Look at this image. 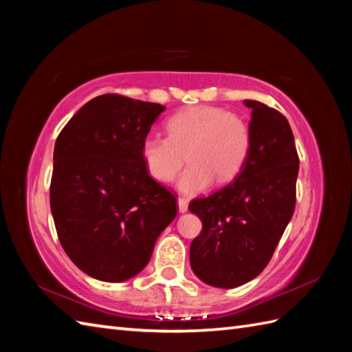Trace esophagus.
Segmentation results:
<instances>
[{
  "label": "esophagus",
  "instance_id": "34e87169",
  "mask_svg": "<svg viewBox=\"0 0 352 352\" xmlns=\"http://www.w3.org/2000/svg\"><path fill=\"white\" fill-rule=\"evenodd\" d=\"M177 206H178V212H180V213H186V212H188L189 203H188V199L178 198V199H177Z\"/></svg>",
  "mask_w": 352,
  "mask_h": 352
}]
</instances>
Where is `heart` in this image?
<instances>
[{"instance_id":"obj_1","label":"heart","mask_w":352,"mask_h":352,"mask_svg":"<svg viewBox=\"0 0 352 352\" xmlns=\"http://www.w3.org/2000/svg\"><path fill=\"white\" fill-rule=\"evenodd\" d=\"M168 138L146 136L140 155L149 175L168 183L186 159L190 163L177 188L183 193L203 192L216 178L227 183L234 178L250 151V129L241 118L212 106H193L177 111L166 122Z\"/></svg>"}]
</instances>
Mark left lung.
I'll list each match as a JSON object with an SVG mask.
<instances>
[{"label":"left lung","instance_id":"left-lung-1","mask_svg":"<svg viewBox=\"0 0 352 352\" xmlns=\"http://www.w3.org/2000/svg\"><path fill=\"white\" fill-rule=\"evenodd\" d=\"M243 104L251 109L243 168L226 188L189 204L203 222L190 243L192 271L221 289L242 286L263 271L296 201L300 159L287 119L260 101Z\"/></svg>","mask_w":352,"mask_h":352}]
</instances>
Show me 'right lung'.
<instances>
[{
	"mask_svg": "<svg viewBox=\"0 0 352 352\" xmlns=\"http://www.w3.org/2000/svg\"><path fill=\"white\" fill-rule=\"evenodd\" d=\"M164 106L101 95L58 134L50 188L58 241L95 280L122 283L144 269L177 214L175 197L148 175L140 146Z\"/></svg>",
	"mask_w": 352,
	"mask_h": 352,
	"instance_id": "obj_1",
	"label": "right lung"
}]
</instances>
